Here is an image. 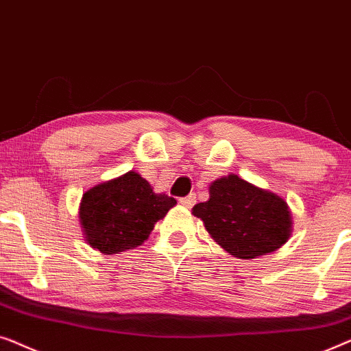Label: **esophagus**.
Returning <instances> with one entry per match:
<instances>
[{
  "label": "esophagus",
  "mask_w": 351,
  "mask_h": 351,
  "mask_svg": "<svg viewBox=\"0 0 351 351\" xmlns=\"http://www.w3.org/2000/svg\"><path fill=\"white\" fill-rule=\"evenodd\" d=\"M195 194H189V195H186V197H181L180 199V204L182 205V206H186V208H192V206H194V204H195Z\"/></svg>",
  "instance_id": "obj_1"
}]
</instances>
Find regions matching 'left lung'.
Wrapping results in <instances>:
<instances>
[{"mask_svg":"<svg viewBox=\"0 0 351 351\" xmlns=\"http://www.w3.org/2000/svg\"><path fill=\"white\" fill-rule=\"evenodd\" d=\"M192 215L204 221L218 245L239 259L272 253L291 234L286 202L237 175L216 180L210 186V199L197 204Z\"/></svg>","mask_w":351,"mask_h":351,"instance_id":"8db88e82","label":"left lung"}]
</instances>
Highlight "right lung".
<instances>
[{"instance_id": "add662e5", "label": "right lung", "mask_w": 351, "mask_h": 351, "mask_svg": "<svg viewBox=\"0 0 351 351\" xmlns=\"http://www.w3.org/2000/svg\"><path fill=\"white\" fill-rule=\"evenodd\" d=\"M175 205L173 197L156 194L145 178L128 171L88 189L82 195L79 219L92 248L117 254L140 246Z\"/></svg>"}]
</instances>
